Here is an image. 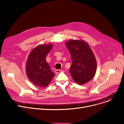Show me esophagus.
Masks as SVG:
<instances>
[{
    "label": "esophagus",
    "mask_w": 124,
    "mask_h": 124,
    "mask_svg": "<svg viewBox=\"0 0 124 124\" xmlns=\"http://www.w3.org/2000/svg\"><path fill=\"white\" fill-rule=\"evenodd\" d=\"M62 70H55V72L56 74H59V73H60V72H62Z\"/></svg>",
    "instance_id": "34e87169"
}]
</instances>
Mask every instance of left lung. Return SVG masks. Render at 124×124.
<instances>
[{
    "label": "left lung",
    "instance_id": "1",
    "mask_svg": "<svg viewBox=\"0 0 124 124\" xmlns=\"http://www.w3.org/2000/svg\"><path fill=\"white\" fill-rule=\"evenodd\" d=\"M65 45L71 55L70 72L72 79L79 85L89 82L97 70L96 60L91 47L83 40H71Z\"/></svg>",
    "mask_w": 124,
    "mask_h": 124
}]
</instances>
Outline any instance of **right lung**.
<instances>
[{
	"label": "right lung",
	"instance_id": "right-lung-1",
	"mask_svg": "<svg viewBox=\"0 0 124 124\" xmlns=\"http://www.w3.org/2000/svg\"><path fill=\"white\" fill-rule=\"evenodd\" d=\"M52 47V44L39 46L31 50L28 57L27 76L32 83L39 87L46 86L55 76L46 60Z\"/></svg>",
	"mask_w": 124,
	"mask_h": 124
}]
</instances>
